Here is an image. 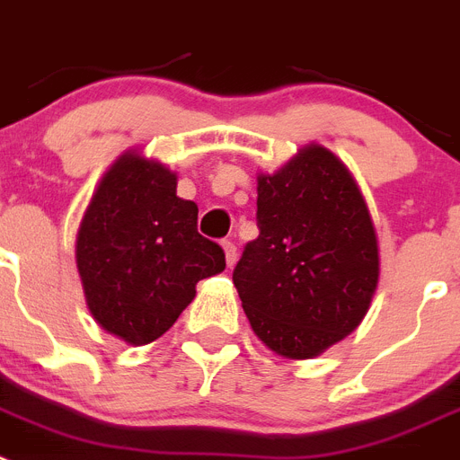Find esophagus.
I'll return each instance as SVG.
<instances>
[{
	"instance_id": "34e87169",
	"label": "esophagus",
	"mask_w": 460,
	"mask_h": 460,
	"mask_svg": "<svg viewBox=\"0 0 460 460\" xmlns=\"http://www.w3.org/2000/svg\"><path fill=\"white\" fill-rule=\"evenodd\" d=\"M223 253H226V265L233 267L237 262V249L233 242H223Z\"/></svg>"
}]
</instances>
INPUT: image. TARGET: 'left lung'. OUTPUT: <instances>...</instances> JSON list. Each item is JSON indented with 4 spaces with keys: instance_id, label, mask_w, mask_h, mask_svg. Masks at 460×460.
Instances as JSON below:
<instances>
[{
    "instance_id": "left-lung-1",
    "label": "left lung",
    "mask_w": 460,
    "mask_h": 460,
    "mask_svg": "<svg viewBox=\"0 0 460 460\" xmlns=\"http://www.w3.org/2000/svg\"><path fill=\"white\" fill-rule=\"evenodd\" d=\"M258 227L233 274L253 334L283 359L323 355L359 327L380 280L355 177L311 142L276 172H258Z\"/></svg>"
}]
</instances>
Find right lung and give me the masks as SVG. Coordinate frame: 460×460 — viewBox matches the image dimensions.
<instances>
[{
	"label": "right lung",
	"mask_w": 460,
	"mask_h": 460,
	"mask_svg": "<svg viewBox=\"0 0 460 460\" xmlns=\"http://www.w3.org/2000/svg\"><path fill=\"white\" fill-rule=\"evenodd\" d=\"M75 265L96 324L137 348L177 323L198 280L226 270V255L198 233V205L177 195V172L131 147L84 209Z\"/></svg>",
	"instance_id": "obj_1"
}]
</instances>
